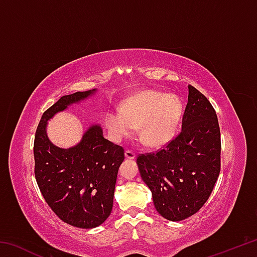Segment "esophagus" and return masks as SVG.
<instances>
[{
    "instance_id": "1",
    "label": "esophagus",
    "mask_w": 257,
    "mask_h": 257,
    "mask_svg": "<svg viewBox=\"0 0 257 257\" xmlns=\"http://www.w3.org/2000/svg\"><path fill=\"white\" fill-rule=\"evenodd\" d=\"M124 156H125V159H128V160H133V159L136 158V154H135L133 151L127 150V151L124 152Z\"/></svg>"
}]
</instances>
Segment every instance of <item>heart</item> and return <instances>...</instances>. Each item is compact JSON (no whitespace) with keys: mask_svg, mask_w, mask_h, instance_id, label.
I'll return each instance as SVG.
<instances>
[{"mask_svg":"<svg viewBox=\"0 0 257 257\" xmlns=\"http://www.w3.org/2000/svg\"><path fill=\"white\" fill-rule=\"evenodd\" d=\"M182 116V103L175 95L143 92L134 96L121 110L107 112L106 128L119 142L141 125V137L149 146H162L175 137Z\"/></svg>","mask_w":257,"mask_h":257,"instance_id":"heart-1","label":"heart"}]
</instances>
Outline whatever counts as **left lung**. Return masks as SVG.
Listing matches in <instances>:
<instances>
[{
    "label": "left lung",
    "mask_w": 257,
    "mask_h": 257,
    "mask_svg": "<svg viewBox=\"0 0 257 257\" xmlns=\"http://www.w3.org/2000/svg\"><path fill=\"white\" fill-rule=\"evenodd\" d=\"M221 136L215 110L191 85L181 132L164 149L141 154L137 164L152 191L154 206L170 221L201 210L220 175Z\"/></svg>",
    "instance_id": "8db88e82"
}]
</instances>
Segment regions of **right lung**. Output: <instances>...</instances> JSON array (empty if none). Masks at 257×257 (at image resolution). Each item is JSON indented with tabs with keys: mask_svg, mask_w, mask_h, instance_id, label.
I'll return each instance as SVG.
<instances>
[{
	"mask_svg": "<svg viewBox=\"0 0 257 257\" xmlns=\"http://www.w3.org/2000/svg\"><path fill=\"white\" fill-rule=\"evenodd\" d=\"M96 89L64 95L43 113L35 134V178L52 211L63 222L81 229L98 227L111 214L116 176L124 150L103 137L99 124L87 129L70 149L50 142L47 121Z\"/></svg>",
	"mask_w": 257,
	"mask_h": 257,
	"instance_id": "add662e5",
	"label": "right lung"
}]
</instances>
